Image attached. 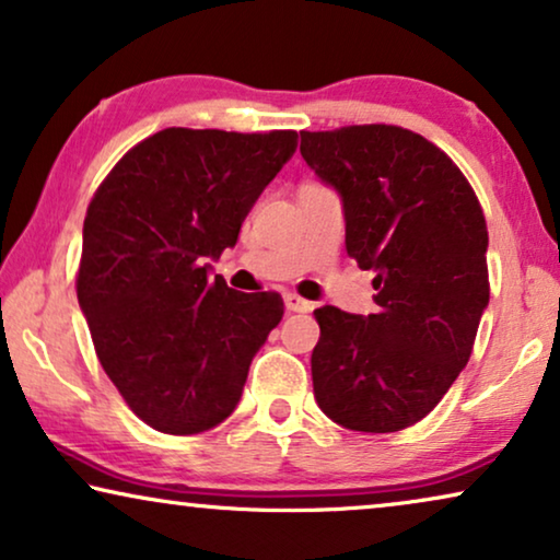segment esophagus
<instances>
[{
  "mask_svg": "<svg viewBox=\"0 0 560 560\" xmlns=\"http://www.w3.org/2000/svg\"><path fill=\"white\" fill-rule=\"evenodd\" d=\"M285 308L290 311V313H308L313 305L308 303V301H303L301 295H295V293H285Z\"/></svg>",
  "mask_w": 560,
  "mask_h": 560,
  "instance_id": "obj_1",
  "label": "esophagus"
}]
</instances>
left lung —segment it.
<instances>
[{
	"mask_svg": "<svg viewBox=\"0 0 560 560\" xmlns=\"http://www.w3.org/2000/svg\"><path fill=\"white\" fill-rule=\"evenodd\" d=\"M301 155L341 198L349 257L377 272V313L313 311V395L349 431H402L471 357L489 303L485 213L454 160L410 129L301 132Z\"/></svg>",
	"mask_w": 560,
	"mask_h": 560,
	"instance_id": "1",
	"label": "left lung"
}]
</instances>
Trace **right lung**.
<instances>
[{
    "label": "right lung",
    "instance_id": "obj_1",
    "mask_svg": "<svg viewBox=\"0 0 560 560\" xmlns=\"http://www.w3.org/2000/svg\"><path fill=\"white\" fill-rule=\"evenodd\" d=\"M298 132L171 127L135 144L89 203L75 290L96 357L140 420L194 435L242 400L252 359L280 324L278 293L211 275Z\"/></svg>",
    "mask_w": 560,
    "mask_h": 560
}]
</instances>
